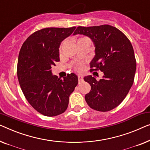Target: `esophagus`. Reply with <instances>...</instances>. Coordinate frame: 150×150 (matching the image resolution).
Segmentation results:
<instances>
[{
    "label": "esophagus",
    "mask_w": 150,
    "mask_h": 150,
    "mask_svg": "<svg viewBox=\"0 0 150 150\" xmlns=\"http://www.w3.org/2000/svg\"><path fill=\"white\" fill-rule=\"evenodd\" d=\"M83 76L81 75H78V81H79V83H80V82H81L82 81H83Z\"/></svg>",
    "instance_id": "esophagus-1"
}]
</instances>
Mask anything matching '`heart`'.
<instances>
[{
	"label": "heart",
	"mask_w": 150,
	"mask_h": 150,
	"mask_svg": "<svg viewBox=\"0 0 150 150\" xmlns=\"http://www.w3.org/2000/svg\"><path fill=\"white\" fill-rule=\"evenodd\" d=\"M83 65H82L81 64H77V66L75 67V69H76V70L79 71H82V70H83Z\"/></svg>",
	"instance_id": "obj_1"
}]
</instances>
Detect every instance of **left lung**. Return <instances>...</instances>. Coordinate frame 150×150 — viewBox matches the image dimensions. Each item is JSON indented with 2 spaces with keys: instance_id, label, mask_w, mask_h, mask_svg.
Segmentation results:
<instances>
[{
  "instance_id": "1",
  "label": "left lung",
  "mask_w": 150,
  "mask_h": 150,
  "mask_svg": "<svg viewBox=\"0 0 150 150\" xmlns=\"http://www.w3.org/2000/svg\"><path fill=\"white\" fill-rule=\"evenodd\" d=\"M90 37L95 47V56L90 62V71L104 73L99 81L88 75L83 79L91 86L85 99L90 107L108 111L121 103L132 86L136 71L134 50L129 39L110 25L77 27L73 35Z\"/></svg>"
}]
</instances>
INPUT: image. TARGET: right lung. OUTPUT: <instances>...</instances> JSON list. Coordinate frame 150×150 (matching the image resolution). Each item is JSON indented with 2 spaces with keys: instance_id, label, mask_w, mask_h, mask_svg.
<instances>
[{
  "instance_id": "1",
  "label": "right lung",
  "mask_w": 150,
  "mask_h": 150,
  "mask_svg": "<svg viewBox=\"0 0 150 150\" xmlns=\"http://www.w3.org/2000/svg\"><path fill=\"white\" fill-rule=\"evenodd\" d=\"M76 27L46 28L29 36L21 47L17 74L21 89L35 110L45 116L64 113L69 96L78 83L75 73L60 79L52 73V67L60 61L59 47Z\"/></svg>"
}]
</instances>
